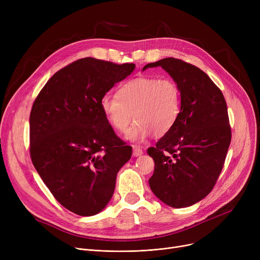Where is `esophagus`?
<instances>
[{"label":"esophagus","mask_w":260,"mask_h":260,"mask_svg":"<svg viewBox=\"0 0 260 260\" xmlns=\"http://www.w3.org/2000/svg\"><path fill=\"white\" fill-rule=\"evenodd\" d=\"M143 154L142 148L139 145H133V156L134 157H138Z\"/></svg>","instance_id":"obj_1"}]
</instances>
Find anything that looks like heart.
<instances>
[{
  "label": "heart",
  "instance_id": "heart-1",
  "mask_svg": "<svg viewBox=\"0 0 260 260\" xmlns=\"http://www.w3.org/2000/svg\"><path fill=\"white\" fill-rule=\"evenodd\" d=\"M100 105L108 124L120 134L127 131L134 115L126 137L142 141L152 133L161 137L173 128L181 113V89L171 78L139 77L122 84L117 97L104 95Z\"/></svg>",
  "mask_w": 260,
  "mask_h": 260
}]
</instances>
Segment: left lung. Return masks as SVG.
Returning <instances> with one entry per match:
<instances>
[{
	"label": "left lung",
	"instance_id": "8db88e82",
	"mask_svg": "<svg viewBox=\"0 0 260 260\" xmlns=\"http://www.w3.org/2000/svg\"><path fill=\"white\" fill-rule=\"evenodd\" d=\"M161 66L181 89V113L173 128L149 147L155 161L148 183L153 193L172 208L197 203L213 189L224 165L232 133L221 90L200 68L175 58Z\"/></svg>",
	"mask_w": 260,
	"mask_h": 260
}]
</instances>
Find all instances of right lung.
Here are the masks:
<instances>
[{"label": "right lung", "mask_w": 260, "mask_h": 260, "mask_svg": "<svg viewBox=\"0 0 260 260\" xmlns=\"http://www.w3.org/2000/svg\"><path fill=\"white\" fill-rule=\"evenodd\" d=\"M135 66L77 60L54 74L32 104V165L53 197L77 215L92 216L106 207L117 173L132 157V146L115 134L100 103Z\"/></svg>", "instance_id": "obj_1"}]
</instances>
